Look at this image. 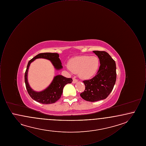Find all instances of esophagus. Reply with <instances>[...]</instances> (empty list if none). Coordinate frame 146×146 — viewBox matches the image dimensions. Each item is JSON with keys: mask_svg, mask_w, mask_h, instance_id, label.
Returning <instances> with one entry per match:
<instances>
[{"mask_svg": "<svg viewBox=\"0 0 146 146\" xmlns=\"http://www.w3.org/2000/svg\"><path fill=\"white\" fill-rule=\"evenodd\" d=\"M78 82V80L76 79V78H73V83L75 84Z\"/></svg>", "mask_w": 146, "mask_h": 146, "instance_id": "esophagus-1", "label": "esophagus"}]
</instances>
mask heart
<instances>
[{
    "label": "heart",
    "mask_w": 146,
    "mask_h": 146,
    "mask_svg": "<svg viewBox=\"0 0 146 146\" xmlns=\"http://www.w3.org/2000/svg\"><path fill=\"white\" fill-rule=\"evenodd\" d=\"M99 66V59L96 56H79L70 59L67 69L73 73H78L80 78L88 79L96 74Z\"/></svg>",
    "instance_id": "obj_1"
}]
</instances>
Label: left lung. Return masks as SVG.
<instances>
[{
  "mask_svg": "<svg viewBox=\"0 0 146 146\" xmlns=\"http://www.w3.org/2000/svg\"><path fill=\"white\" fill-rule=\"evenodd\" d=\"M99 58L100 66L97 75L84 80L85 90L80 94L84 100L95 102L104 100L113 90L116 82V64L111 56L105 51H93Z\"/></svg>",
  "mask_w": 146,
  "mask_h": 146,
  "instance_id": "1",
  "label": "left lung"
}]
</instances>
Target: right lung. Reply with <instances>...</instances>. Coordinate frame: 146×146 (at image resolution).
<instances>
[{
	"mask_svg": "<svg viewBox=\"0 0 146 146\" xmlns=\"http://www.w3.org/2000/svg\"><path fill=\"white\" fill-rule=\"evenodd\" d=\"M37 58H45L51 61L56 70H59L63 68L59 55L57 53H41L35 56L28 63L27 69L25 74V82L28 94L35 101L42 104H51L58 101L62 94L64 86L71 83L72 78H67L61 75L54 76L52 82L44 90L35 91L30 86L28 82V72L31 63Z\"/></svg>",
	"mask_w": 146,
	"mask_h": 146,
	"instance_id": "add662e5",
	"label": "right lung"
}]
</instances>
